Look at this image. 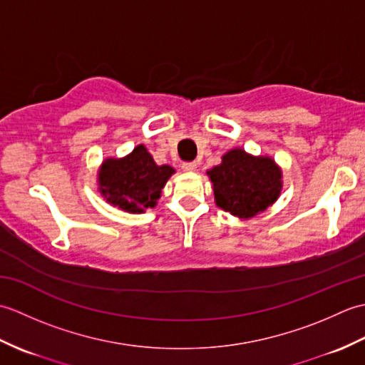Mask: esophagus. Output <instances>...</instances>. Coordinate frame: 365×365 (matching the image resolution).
I'll use <instances>...</instances> for the list:
<instances>
[{
  "label": "esophagus",
  "mask_w": 365,
  "mask_h": 365,
  "mask_svg": "<svg viewBox=\"0 0 365 365\" xmlns=\"http://www.w3.org/2000/svg\"><path fill=\"white\" fill-rule=\"evenodd\" d=\"M197 168V163L196 161H190V163H183L182 169L183 170H195Z\"/></svg>",
  "instance_id": "34e87169"
}]
</instances>
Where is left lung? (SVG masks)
I'll return each instance as SVG.
<instances>
[{
  "label": "left lung",
  "mask_w": 365,
  "mask_h": 365,
  "mask_svg": "<svg viewBox=\"0 0 365 365\" xmlns=\"http://www.w3.org/2000/svg\"><path fill=\"white\" fill-rule=\"evenodd\" d=\"M215 202L242 220L265 212L282 191V170L273 158L254 157L243 149L222 155L221 165L207 170Z\"/></svg>",
  "instance_id": "1"
}]
</instances>
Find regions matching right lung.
Masks as SVG:
<instances>
[{
    "label": "right lung",
    "instance_id": "right-lung-1",
    "mask_svg": "<svg viewBox=\"0 0 365 365\" xmlns=\"http://www.w3.org/2000/svg\"><path fill=\"white\" fill-rule=\"evenodd\" d=\"M175 173L168 165L158 166L143 144L123 158H106L98 169V191L108 204L128 213L153 208L169 177Z\"/></svg>",
    "mask_w": 365,
    "mask_h": 365
}]
</instances>
